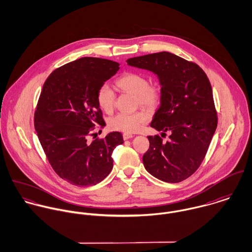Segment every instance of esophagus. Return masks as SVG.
I'll return each mask as SVG.
<instances>
[{
  "label": "esophagus",
  "instance_id": "1",
  "mask_svg": "<svg viewBox=\"0 0 252 252\" xmlns=\"http://www.w3.org/2000/svg\"><path fill=\"white\" fill-rule=\"evenodd\" d=\"M131 138H133L132 134H129V133H124L123 134V139L124 140H128V139H131Z\"/></svg>",
  "mask_w": 252,
  "mask_h": 252
}]
</instances>
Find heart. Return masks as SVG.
<instances>
[{
	"instance_id": "heart-1",
	"label": "heart",
	"mask_w": 252,
	"mask_h": 252,
	"mask_svg": "<svg viewBox=\"0 0 252 252\" xmlns=\"http://www.w3.org/2000/svg\"><path fill=\"white\" fill-rule=\"evenodd\" d=\"M116 86L123 92L132 93L136 96L137 106L146 108H156L162 98L161 86L157 82H149L148 77L139 72H127L119 76ZM116 93L108 83L102 84L97 91V103L105 112L111 113L115 107ZM149 120V114L145 110H137L126 113L119 112L108 120L111 130L135 133L140 131Z\"/></svg>"
}]
</instances>
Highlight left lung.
Segmentation results:
<instances>
[{
	"label": "left lung",
	"mask_w": 252,
	"mask_h": 252,
	"mask_svg": "<svg viewBox=\"0 0 252 252\" xmlns=\"http://www.w3.org/2000/svg\"><path fill=\"white\" fill-rule=\"evenodd\" d=\"M128 65L148 70L159 77L161 105L150 126L167 132L148 136L143 156L144 168L153 177L177 183L192 176L202 164L217 127L211 82L203 69L173 53L162 51L134 57Z\"/></svg>",
	"instance_id": "1"
}]
</instances>
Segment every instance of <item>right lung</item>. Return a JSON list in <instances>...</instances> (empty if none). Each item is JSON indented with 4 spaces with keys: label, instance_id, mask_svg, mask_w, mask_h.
Returning <instances> with one entry per match:
<instances>
[{
    "label": "right lung",
    "instance_id": "obj_1",
    "mask_svg": "<svg viewBox=\"0 0 252 252\" xmlns=\"http://www.w3.org/2000/svg\"><path fill=\"white\" fill-rule=\"evenodd\" d=\"M119 70L111 60L82 57L51 72L36 104L34 124L39 143L54 172L72 185L90 186L110 173L119 132L89 138L95 125H105L97 91Z\"/></svg>",
    "mask_w": 252,
    "mask_h": 252
}]
</instances>
